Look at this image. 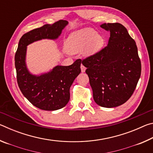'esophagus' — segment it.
<instances>
[{"label":"esophagus","mask_w":153,"mask_h":153,"mask_svg":"<svg viewBox=\"0 0 153 153\" xmlns=\"http://www.w3.org/2000/svg\"><path fill=\"white\" fill-rule=\"evenodd\" d=\"M86 67H84V65H83L82 64L81 65V71H82V73H84V72H85V71H86Z\"/></svg>","instance_id":"obj_1"}]
</instances>
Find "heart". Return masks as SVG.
I'll return each mask as SVG.
<instances>
[{"instance_id":"heart-1","label":"heart","mask_w":153,"mask_h":153,"mask_svg":"<svg viewBox=\"0 0 153 153\" xmlns=\"http://www.w3.org/2000/svg\"><path fill=\"white\" fill-rule=\"evenodd\" d=\"M105 38L91 27H85L71 32L67 38L65 47L71 53L82 51V55L90 56L97 53L104 45Z\"/></svg>"}]
</instances>
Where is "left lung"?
Returning <instances> with one entry per match:
<instances>
[{
    "instance_id": "obj_1",
    "label": "left lung",
    "mask_w": 153,
    "mask_h": 153,
    "mask_svg": "<svg viewBox=\"0 0 153 153\" xmlns=\"http://www.w3.org/2000/svg\"><path fill=\"white\" fill-rule=\"evenodd\" d=\"M100 27L110 32L107 46L82 63L87 68L95 102L116 107L132 95L140 77L141 62L135 41L123 25L105 23Z\"/></svg>"
}]
</instances>
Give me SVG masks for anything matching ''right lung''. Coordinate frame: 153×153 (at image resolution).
Returning a JSON list of instances; mask_svg holds the SVG:
<instances>
[{"mask_svg": "<svg viewBox=\"0 0 153 153\" xmlns=\"http://www.w3.org/2000/svg\"><path fill=\"white\" fill-rule=\"evenodd\" d=\"M68 22L60 20L46 24L25 33L19 40L15 56L17 84L24 97L35 106L45 111H55L64 107L70 98L69 89L81 72V59L69 66L56 65L48 72L32 74L26 64L27 46L43 39L55 40L61 36Z\"/></svg>", "mask_w": 153, "mask_h": 153, "instance_id": "right-lung-1", "label": "right lung"}]
</instances>
